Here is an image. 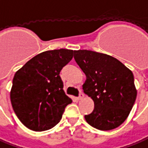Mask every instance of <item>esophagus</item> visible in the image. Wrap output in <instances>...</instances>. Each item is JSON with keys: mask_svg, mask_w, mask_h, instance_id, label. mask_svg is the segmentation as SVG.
Listing matches in <instances>:
<instances>
[{"mask_svg": "<svg viewBox=\"0 0 148 148\" xmlns=\"http://www.w3.org/2000/svg\"><path fill=\"white\" fill-rule=\"evenodd\" d=\"M83 96H84L83 93H82V92H80V93H79V95H78V96L77 97V99H78V100H80V99L83 98Z\"/></svg>", "mask_w": 148, "mask_h": 148, "instance_id": "esophagus-1", "label": "esophagus"}]
</instances>
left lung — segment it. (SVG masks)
<instances>
[{"label":"left lung","instance_id":"8db88e82","mask_svg":"<svg viewBox=\"0 0 148 148\" xmlns=\"http://www.w3.org/2000/svg\"><path fill=\"white\" fill-rule=\"evenodd\" d=\"M74 60L87 76L82 85L95 108L85 115L88 124L110 130L124 122L133 108L137 91L133 73L117 59L90 50L74 51Z\"/></svg>","mask_w":148,"mask_h":148}]
</instances>
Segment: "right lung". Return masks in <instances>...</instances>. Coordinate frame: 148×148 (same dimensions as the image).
<instances>
[{"label":"right lung","instance_id":"right-lung-1","mask_svg":"<svg viewBox=\"0 0 148 148\" xmlns=\"http://www.w3.org/2000/svg\"><path fill=\"white\" fill-rule=\"evenodd\" d=\"M74 51L55 49L36 55L14 74L10 100L15 114L28 129L44 131L61 121L72 99L63 90L62 68Z\"/></svg>","mask_w":148,"mask_h":148}]
</instances>
